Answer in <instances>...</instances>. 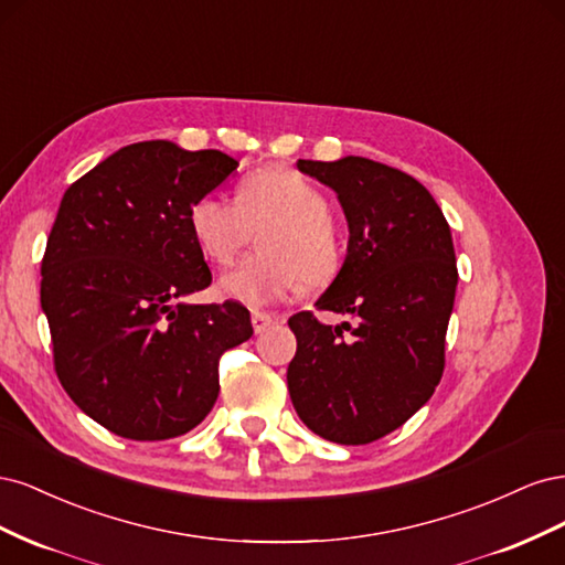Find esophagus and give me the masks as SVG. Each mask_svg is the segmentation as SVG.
<instances>
[{"label":"esophagus","mask_w":565,"mask_h":565,"mask_svg":"<svg viewBox=\"0 0 565 565\" xmlns=\"http://www.w3.org/2000/svg\"><path fill=\"white\" fill-rule=\"evenodd\" d=\"M276 322H278V318L270 316V313H262V311H254V313H252V328H254L256 334L266 332V330L270 328V324H276Z\"/></svg>","instance_id":"1"}]
</instances>
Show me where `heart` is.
<instances>
[{
    "instance_id": "b5f03b06",
    "label": "heart",
    "mask_w": 565,
    "mask_h": 565,
    "mask_svg": "<svg viewBox=\"0 0 565 565\" xmlns=\"http://www.w3.org/2000/svg\"><path fill=\"white\" fill-rule=\"evenodd\" d=\"M262 254L247 256L221 278V289L247 306H270L303 285H328L341 266V241L322 188L292 167L249 174L237 200L202 195L191 204L188 226L198 247L226 266L262 228Z\"/></svg>"
}]
</instances>
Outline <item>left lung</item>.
I'll use <instances>...</instances> for the list:
<instances>
[{"label":"left lung","mask_w":565,"mask_h":565,"mask_svg":"<svg viewBox=\"0 0 565 565\" xmlns=\"http://www.w3.org/2000/svg\"><path fill=\"white\" fill-rule=\"evenodd\" d=\"M297 167L332 188L349 221L344 266L316 309L355 322L332 328L313 311L287 320L297 337L289 398L320 438L365 446L403 426L443 377L452 235L431 193L396 167L353 156Z\"/></svg>","instance_id":"1"}]
</instances>
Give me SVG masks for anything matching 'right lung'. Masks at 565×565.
Returning <instances> with one entry per match:
<instances>
[{
    "label": "right lung",
    "instance_id": "add662e5",
    "mask_svg": "<svg viewBox=\"0 0 565 565\" xmlns=\"http://www.w3.org/2000/svg\"><path fill=\"white\" fill-rule=\"evenodd\" d=\"M235 167L221 150L143 141L63 193L40 285L54 370L117 436L195 429L216 403L221 355L254 334L243 303L179 301L212 285L188 212Z\"/></svg>",
    "mask_w": 565,
    "mask_h": 565
}]
</instances>
